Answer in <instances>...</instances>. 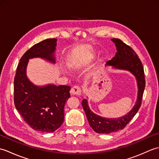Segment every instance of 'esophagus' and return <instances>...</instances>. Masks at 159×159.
<instances>
[{"instance_id": "obj_1", "label": "esophagus", "mask_w": 159, "mask_h": 159, "mask_svg": "<svg viewBox=\"0 0 159 159\" xmlns=\"http://www.w3.org/2000/svg\"><path fill=\"white\" fill-rule=\"evenodd\" d=\"M71 95L80 96L81 94V89L79 86H74L70 90Z\"/></svg>"}]
</instances>
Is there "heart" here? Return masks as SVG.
I'll list each match as a JSON object with an SVG mask.
<instances>
[{"instance_id":"b5f03b06","label":"heart","mask_w":159,"mask_h":159,"mask_svg":"<svg viewBox=\"0 0 159 159\" xmlns=\"http://www.w3.org/2000/svg\"><path fill=\"white\" fill-rule=\"evenodd\" d=\"M84 64H85V63H83V62L75 61L72 63V67H74V69H79L84 65Z\"/></svg>"}]
</instances>
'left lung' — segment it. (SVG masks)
<instances>
[{
	"mask_svg": "<svg viewBox=\"0 0 159 159\" xmlns=\"http://www.w3.org/2000/svg\"><path fill=\"white\" fill-rule=\"evenodd\" d=\"M111 40L116 43L117 52L112 59L108 61L107 65L112 66L117 69L128 70L135 76L139 89L137 100L133 109L126 116L116 119H107L93 113L89 109L87 100L86 99L83 100L82 106L89 124L97 133H111L125 128L139 111L146 86L143 65L137 53L130 46L127 45L121 39L113 38Z\"/></svg>",
	"mask_w": 159,
	"mask_h": 159,
	"instance_id": "8db88e82",
	"label": "left lung"
}]
</instances>
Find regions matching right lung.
Returning a JSON list of instances; mask_svg holds the SVG:
<instances>
[{"mask_svg":"<svg viewBox=\"0 0 159 159\" xmlns=\"http://www.w3.org/2000/svg\"><path fill=\"white\" fill-rule=\"evenodd\" d=\"M56 39H46L33 45L26 51L17 67L14 78V104L23 120L33 130L51 133L64 120V107L70 97L71 87L67 85L35 86L26 75L29 59L41 57L55 63Z\"/></svg>","mask_w":159,"mask_h":159,"instance_id":"1","label":"right lung"}]
</instances>
